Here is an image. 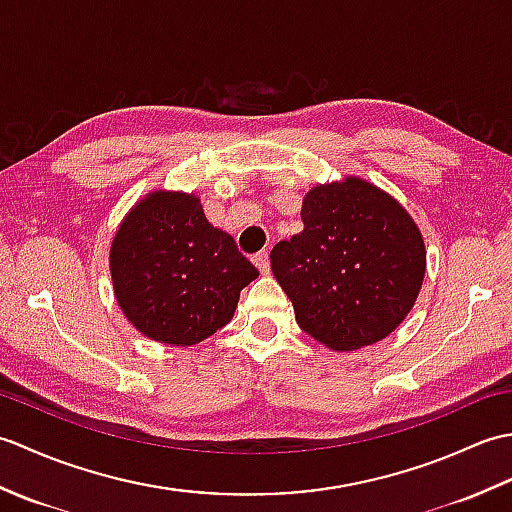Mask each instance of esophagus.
Here are the masks:
<instances>
[{"mask_svg":"<svg viewBox=\"0 0 512 512\" xmlns=\"http://www.w3.org/2000/svg\"><path fill=\"white\" fill-rule=\"evenodd\" d=\"M253 264L259 268V273H262V275H268V273H270L268 250H259L257 255H253Z\"/></svg>","mask_w":512,"mask_h":512,"instance_id":"obj_1","label":"esophagus"}]
</instances>
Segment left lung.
<instances>
[{
    "mask_svg": "<svg viewBox=\"0 0 512 512\" xmlns=\"http://www.w3.org/2000/svg\"><path fill=\"white\" fill-rule=\"evenodd\" d=\"M303 231L270 250V268L299 328L336 352L374 345L411 312L427 270L418 224L396 198L358 176L317 184Z\"/></svg>",
    "mask_w": 512,
    "mask_h": 512,
    "instance_id": "left-lung-1",
    "label": "left lung"
}]
</instances>
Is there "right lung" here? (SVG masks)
<instances>
[{
  "instance_id": "1",
  "label": "right lung",
  "mask_w": 512,
  "mask_h": 512,
  "mask_svg": "<svg viewBox=\"0 0 512 512\" xmlns=\"http://www.w3.org/2000/svg\"><path fill=\"white\" fill-rule=\"evenodd\" d=\"M114 297L147 339L189 347L233 319L259 270L206 220L195 193L158 189L123 217L110 246Z\"/></svg>"
}]
</instances>
